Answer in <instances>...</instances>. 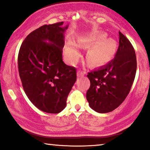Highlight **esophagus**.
Segmentation results:
<instances>
[{
    "label": "esophagus",
    "instance_id": "1",
    "mask_svg": "<svg viewBox=\"0 0 150 150\" xmlns=\"http://www.w3.org/2000/svg\"><path fill=\"white\" fill-rule=\"evenodd\" d=\"M84 75H85V72H83V71H78L77 73V75L78 77H81Z\"/></svg>",
    "mask_w": 150,
    "mask_h": 150
}]
</instances>
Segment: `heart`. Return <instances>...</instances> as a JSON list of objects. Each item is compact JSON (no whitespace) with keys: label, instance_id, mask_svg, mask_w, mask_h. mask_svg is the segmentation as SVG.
<instances>
[{"label":"heart","instance_id":"heart-1","mask_svg":"<svg viewBox=\"0 0 150 150\" xmlns=\"http://www.w3.org/2000/svg\"><path fill=\"white\" fill-rule=\"evenodd\" d=\"M86 59L90 64L99 66L106 64L113 58L117 50V43L113 39L107 40V36L104 33L92 34L83 36L77 41V45L81 47H89ZM67 60L71 64L77 62L79 57V52L74 45H70L66 51Z\"/></svg>","mask_w":150,"mask_h":150}]
</instances>
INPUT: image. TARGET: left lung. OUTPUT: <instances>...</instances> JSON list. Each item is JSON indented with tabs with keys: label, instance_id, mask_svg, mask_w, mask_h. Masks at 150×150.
<instances>
[{
	"label": "left lung",
	"instance_id": "obj_1",
	"mask_svg": "<svg viewBox=\"0 0 150 150\" xmlns=\"http://www.w3.org/2000/svg\"><path fill=\"white\" fill-rule=\"evenodd\" d=\"M115 57L107 64L88 73L90 87L86 93L90 107L96 112H111L120 106L130 92L137 71L135 52L119 32Z\"/></svg>",
	"mask_w": 150,
	"mask_h": 150
}]
</instances>
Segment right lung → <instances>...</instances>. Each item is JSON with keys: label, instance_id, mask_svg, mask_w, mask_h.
Segmentation results:
<instances>
[{"label": "right lung", "instance_id": "add662e5", "mask_svg": "<svg viewBox=\"0 0 150 150\" xmlns=\"http://www.w3.org/2000/svg\"><path fill=\"white\" fill-rule=\"evenodd\" d=\"M63 22L43 25L26 37L18 54V71L24 90L36 107L58 113L77 79L76 69L62 60ZM48 42H47V41Z\"/></svg>", "mask_w": 150, "mask_h": 150}]
</instances>
